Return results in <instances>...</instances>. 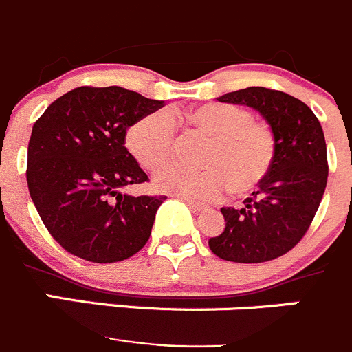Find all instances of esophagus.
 Returning a JSON list of instances; mask_svg holds the SVG:
<instances>
[{"instance_id": "obj_1", "label": "esophagus", "mask_w": 352, "mask_h": 352, "mask_svg": "<svg viewBox=\"0 0 352 352\" xmlns=\"http://www.w3.org/2000/svg\"><path fill=\"white\" fill-rule=\"evenodd\" d=\"M187 203V206L190 208V210L192 211H197V213H199V211H204L206 210V206H204V204H201V203H196V201H190V199H184Z\"/></svg>"}]
</instances>
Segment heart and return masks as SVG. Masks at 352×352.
I'll return each mask as SVG.
<instances>
[{
	"instance_id": "1",
	"label": "heart",
	"mask_w": 352,
	"mask_h": 352,
	"mask_svg": "<svg viewBox=\"0 0 352 352\" xmlns=\"http://www.w3.org/2000/svg\"><path fill=\"white\" fill-rule=\"evenodd\" d=\"M186 122L210 138L201 155V170L168 166L155 177L156 189L190 201H213L225 190L245 196L270 173L277 155L272 125L251 110L232 103H206L186 113ZM127 148L139 165L156 172L172 160L175 124L166 111L139 118L127 131Z\"/></svg>"
}]
</instances>
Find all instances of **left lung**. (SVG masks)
Masks as SVG:
<instances>
[{
  "instance_id": "8db88e82",
  "label": "left lung",
  "mask_w": 352,
  "mask_h": 352,
  "mask_svg": "<svg viewBox=\"0 0 352 352\" xmlns=\"http://www.w3.org/2000/svg\"><path fill=\"white\" fill-rule=\"evenodd\" d=\"M218 101L258 110L274 129L277 155L241 210L221 208L227 223L210 239V249L227 261H270L305 237L322 203L329 177L323 129L308 104L282 91L245 87Z\"/></svg>"
}]
</instances>
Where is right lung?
Instances as JSON below:
<instances>
[{
    "label": "right lung",
    "instance_id": "obj_1",
    "mask_svg": "<svg viewBox=\"0 0 352 352\" xmlns=\"http://www.w3.org/2000/svg\"><path fill=\"white\" fill-rule=\"evenodd\" d=\"M165 107L118 85H82L46 108L32 127L27 186L51 237L70 254L115 263L141 251L166 196L118 190L149 182L125 148L127 129Z\"/></svg>",
    "mask_w": 352,
    "mask_h": 352
}]
</instances>
